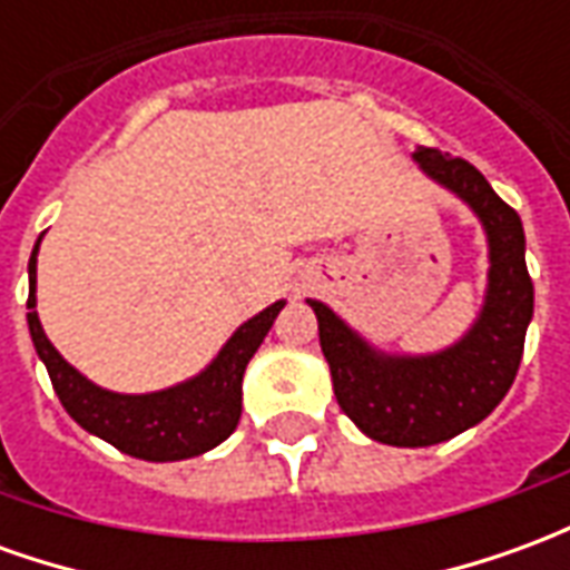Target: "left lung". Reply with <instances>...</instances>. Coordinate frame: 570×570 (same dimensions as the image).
Wrapping results in <instances>:
<instances>
[{"label":"left lung","mask_w":570,"mask_h":570,"mask_svg":"<svg viewBox=\"0 0 570 570\" xmlns=\"http://www.w3.org/2000/svg\"><path fill=\"white\" fill-rule=\"evenodd\" d=\"M415 161L470 204L489 235V289L470 333L440 354L396 357L366 345L323 302H311L342 412L375 442L403 449L436 445L489 419L519 372L534 314L519 213L464 158L421 146Z\"/></svg>","instance_id":"1"}]
</instances>
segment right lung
I'll return each mask as SVG.
<instances>
[{"mask_svg":"<svg viewBox=\"0 0 570 570\" xmlns=\"http://www.w3.org/2000/svg\"><path fill=\"white\" fill-rule=\"evenodd\" d=\"M36 253H39V240L30 256V298H27L32 345L51 375L60 403L81 428L112 442L118 452L142 461L195 458L232 436V430L240 421L244 370L249 357L259 351L262 338L268 335L284 302H274L272 308L259 311L253 321L244 323L225 342L219 357L195 379L155 394H112L88 382L79 370H72L48 342L36 314Z\"/></svg>","mask_w":570,"mask_h":570,"instance_id":"add662e5","label":"right lung"}]
</instances>
